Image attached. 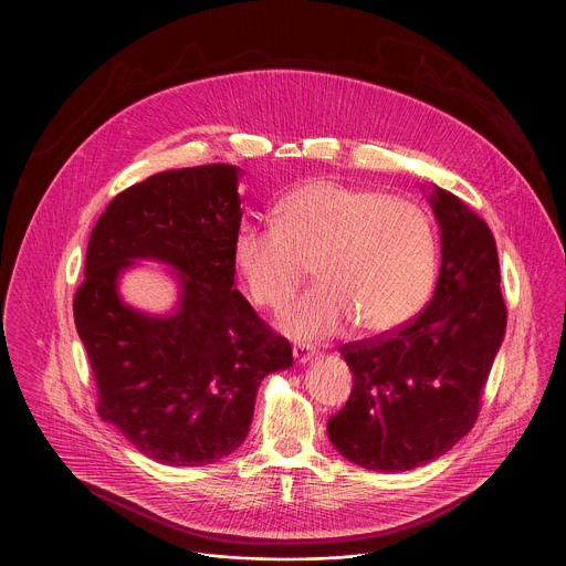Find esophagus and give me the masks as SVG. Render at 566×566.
<instances>
[{"label": "esophagus", "mask_w": 566, "mask_h": 566, "mask_svg": "<svg viewBox=\"0 0 566 566\" xmlns=\"http://www.w3.org/2000/svg\"><path fill=\"white\" fill-rule=\"evenodd\" d=\"M293 357H295V361L297 364H307V361H312V357H314V353L310 350L307 347H302V345H297V347H293Z\"/></svg>", "instance_id": "1"}]
</instances>
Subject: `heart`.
I'll use <instances>...</instances> for the list:
<instances>
[{"mask_svg":"<svg viewBox=\"0 0 566 566\" xmlns=\"http://www.w3.org/2000/svg\"><path fill=\"white\" fill-rule=\"evenodd\" d=\"M234 266L256 304L293 300L312 262L318 286L284 314V329L305 340L338 334L381 336L427 302L437 273V239L413 202L332 178L307 180L273 209V228L243 226Z\"/></svg>","mask_w":566,"mask_h":566,"instance_id":"1","label":"heart"}]
</instances>
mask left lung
<instances>
[{
  "instance_id": "left-lung-1",
  "label": "left lung",
  "mask_w": 566,
  "mask_h": 566,
  "mask_svg": "<svg viewBox=\"0 0 566 566\" xmlns=\"http://www.w3.org/2000/svg\"><path fill=\"white\" fill-rule=\"evenodd\" d=\"M429 189L441 239L433 300L394 336L343 347L353 390L327 422L334 448L375 472L427 465L474 427L506 332L489 226L450 191Z\"/></svg>"
}]
</instances>
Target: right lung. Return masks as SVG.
Wrapping results in <instances>:
<instances>
[{
	"mask_svg": "<svg viewBox=\"0 0 566 566\" xmlns=\"http://www.w3.org/2000/svg\"><path fill=\"white\" fill-rule=\"evenodd\" d=\"M241 168L213 164L150 176L118 193L87 243L73 312L98 390V416L135 450L170 468L232 454L250 433L261 381L293 366L234 286ZM174 271L166 315L127 305L122 275L137 261Z\"/></svg>",
	"mask_w": 566,
	"mask_h": 566,
	"instance_id": "1",
	"label": "right lung"
}]
</instances>
